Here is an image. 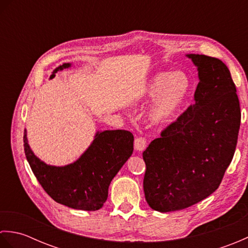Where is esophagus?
<instances>
[{
	"instance_id": "esophagus-1",
	"label": "esophagus",
	"mask_w": 248,
	"mask_h": 248,
	"mask_svg": "<svg viewBox=\"0 0 248 248\" xmlns=\"http://www.w3.org/2000/svg\"><path fill=\"white\" fill-rule=\"evenodd\" d=\"M147 147V140L144 138H138L134 140V148L138 151H143Z\"/></svg>"
}]
</instances>
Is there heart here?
I'll return each instance as SVG.
<instances>
[{
  "label": "heart",
  "instance_id": "b5f03b06",
  "mask_svg": "<svg viewBox=\"0 0 248 248\" xmlns=\"http://www.w3.org/2000/svg\"><path fill=\"white\" fill-rule=\"evenodd\" d=\"M193 93V81L182 70L155 73L145 88L146 100L155 99L148 112V119L154 125L172 123L183 109Z\"/></svg>",
  "mask_w": 248,
  "mask_h": 248
}]
</instances>
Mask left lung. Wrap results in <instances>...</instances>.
<instances>
[{
    "instance_id": "8db88e82",
    "label": "left lung",
    "mask_w": 248,
    "mask_h": 248,
    "mask_svg": "<svg viewBox=\"0 0 248 248\" xmlns=\"http://www.w3.org/2000/svg\"><path fill=\"white\" fill-rule=\"evenodd\" d=\"M186 56L198 70L195 102L143 152L145 198L159 212L188 208L217 191L238 141L240 102L228 67L215 57Z\"/></svg>"
}]
</instances>
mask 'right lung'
<instances>
[{
	"instance_id": "add662e5",
	"label": "right lung",
	"mask_w": 248,
	"mask_h": 248,
	"mask_svg": "<svg viewBox=\"0 0 248 248\" xmlns=\"http://www.w3.org/2000/svg\"><path fill=\"white\" fill-rule=\"evenodd\" d=\"M71 64L57 67V71ZM24 152L37 180L49 196L67 207L96 211L107 202L113 178L133 152V134L125 130L98 132L87 150L78 159L65 166H52L40 161L31 150L24 130Z\"/></svg>"
}]
</instances>
